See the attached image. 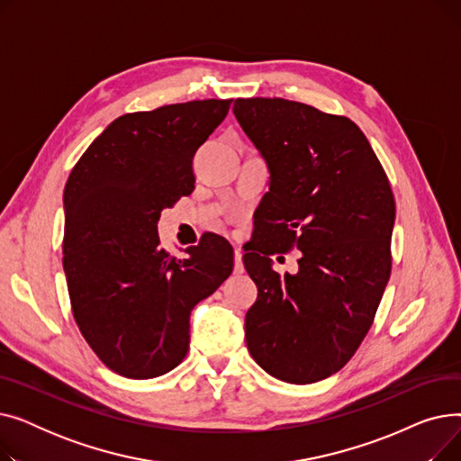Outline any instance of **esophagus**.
I'll use <instances>...</instances> for the list:
<instances>
[{
	"label": "esophagus",
	"instance_id": "34e87169",
	"mask_svg": "<svg viewBox=\"0 0 461 461\" xmlns=\"http://www.w3.org/2000/svg\"><path fill=\"white\" fill-rule=\"evenodd\" d=\"M233 259H235V265H233V273L235 275H240L245 273V265H243V254H240L239 249L233 250Z\"/></svg>",
	"mask_w": 461,
	"mask_h": 461
}]
</instances>
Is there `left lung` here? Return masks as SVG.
Masks as SVG:
<instances>
[{"label": "left lung", "instance_id": "1", "mask_svg": "<svg viewBox=\"0 0 461 461\" xmlns=\"http://www.w3.org/2000/svg\"><path fill=\"white\" fill-rule=\"evenodd\" d=\"M233 113L269 167L259 203L267 243L243 256L258 285L247 346L269 375L316 383L340 370L372 327L391 276L393 190L348 117L263 96L237 99ZM292 246L300 271L278 276L268 254Z\"/></svg>", "mask_w": 461, "mask_h": 461}]
</instances>
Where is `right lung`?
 Returning a JSON list of instances; mask_svg holds the SVG:
<instances>
[{"instance_id": "add662e5", "label": "right lung", "mask_w": 461, "mask_h": 461, "mask_svg": "<svg viewBox=\"0 0 461 461\" xmlns=\"http://www.w3.org/2000/svg\"><path fill=\"white\" fill-rule=\"evenodd\" d=\"M231 101H190L121 115L96 136L63 192V269L72 313L104 365L131 379L174 370L190 312L233 271V249L209 235L185 258L158 239L160 212L194 190L192 158Z\"/></svg>"}]
</instances>
